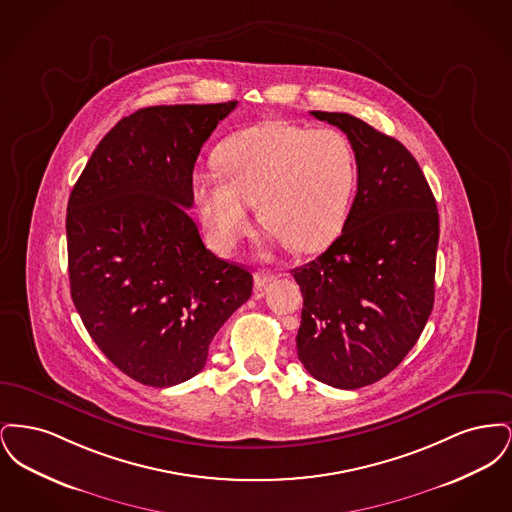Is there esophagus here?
<instances>
[{"label": "esophagus", "instance_id": "esophagus-1", "mask_svg": "<svg viewBox=\"0 0 512 512\" xmlns=\"http://www.w3.org/2000/svg\"><path fill=\"white\" fill-rule=\"evenodd\" d=\"M272 280H276V274H272V272H268V270H259V272L255 274V288H257V290H263V288H267Z\"/></svg>", "mask_w": 512, "mask_h": 512}]
</instances>
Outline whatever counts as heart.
I'll list each match as a JSON object with an SVG mask.
<instances>
[{"instance_id":"obj_1","label":"heart","mask_w":512,"mask_h":512,"mask_svg":"<svg viewBox=\"0 0 512 512\" xmlns=\"http://www.w3.org/2000/svg\"><path fill=\"white\" fill-rule=\"evenodd\" d=\"M217 165L194 172L192 192L222 249L249 230V203L293 251L313 253L338 236L355 182V155L338 130L259 122L220 144Z\"/></svg>"}]
</instances>
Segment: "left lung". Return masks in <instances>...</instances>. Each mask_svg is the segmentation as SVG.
I'll list each match as a JSON object with an SVG mask.
<instances>
[{
  "label": "left lung",
  "mask_w": 512,
  "mask_h": 512,
  "mask_svg": "<svg viewBox=\"0 0 512 512\" xmlns=\"http://www.w3.org/2000/svg\"><path fill=\"white\" fill-rule=\"evenodd\" d=\"M347 134L357 194L340 238L293 268L303 293L297 357L318 382L357 390L388 376L434 307V194L411 151L347 113L311 111Z\"/></svg>",
  "instance_id": "obj_1"
}]
</instances>
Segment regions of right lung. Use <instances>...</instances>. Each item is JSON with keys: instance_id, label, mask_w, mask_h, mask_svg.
Returning a JSON list of instances; mask_svg holds the SVG:
<instances>
[{"instance_id": "add662e5", "label": "right lung", "mask_w": 512, "mask_h": 512, "mask_svg": "<svg viewBox=\"0 0 512 512\" xmlns=\"http://www.w3.org/2000/svg\"><path fill=\"white\" fill-rule=\"evenodd\" d=\"M238 101L155 105L117 122L67 207L71 297L103 355L169 388L203 370L253 276L209 251L190 217L201 146Z\"/></svg>"}]
</instances>
